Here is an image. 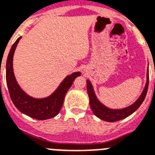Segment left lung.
<instances>
[{"label": "left lung", "mask_w": 155, "mask_h": 155, "mask_svg": "<svg viewBox=\"0 0 155 155\" xmlns=\"http://www.w3.org/2000/svg\"><path fill=\"white\" fill-rule=\"evenodd\" d=\"M86 84H87L88 95H89V98H90V105L91 109H92L94 114L97 116L98 118L103 120V121H106V122H117V121H120V120L123 119L125 117L132 114L142 105L145 97H146L147 89H148L149 71L147 70V82H146L145 87L142 90L140 96L133 104H131L130 106L122 109H112L105 106L103 103H101V101H99L98 98L97 97V96L95 94L94 90V86L89 79L86 80Z\"/></svg>", "instance_id": "left-lung-1"}]
</instances>
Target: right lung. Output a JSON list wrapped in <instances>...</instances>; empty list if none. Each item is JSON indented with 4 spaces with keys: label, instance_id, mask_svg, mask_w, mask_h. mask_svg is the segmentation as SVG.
<instances>
[{
    "label": "right lung",
    "instance_id": "1",
    "mask_svg": "<svg viewBox=\"0 0 155 155\" xmlns=\"http://www.w3.org/2000/svg\"><path fill=\"white\" fill-rule=\"evenodd\" d=\"M20 37L11 48L6 61V82L13 103L22 114L38 120H46L55 117L62 107L65 94L81 72H74L65 77L52 94L43 98H36L27 94L17 83L14 76L13 59L15 49L21 40Z\"/></svg>",
    "mask_w": 155,
    "mask_h": 155
}]
</instances>
